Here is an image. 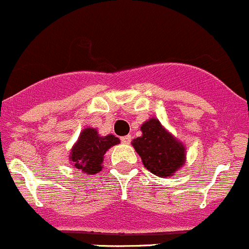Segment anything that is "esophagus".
I'll list each match as a JSON object with an SVG mask.
<instances>
[{
  "label": "esophagus",
  "instance_id": "1",
  "mask_svg": "<svg viewBox=\"0 0 249 249\" xmlns=\"http://www.w3.org/2000/svg\"><path fill=\"white\" fill-rule=\"evenodd\" d=\"M130 140H132V137H130V135H125V137L121 138V142H124V144H129Z\"/></svg>",
  "mask_w": 249,
  "mask_h": 249
}]
</instances>
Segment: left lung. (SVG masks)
Returning <instances> with one entry per match:
<instances>
[{
	"label": "left lung",
	"instance_id": "8db88e82",
	"mask_svg": "<svg viewBox=\"0 0 249 249\" xmlns=\"http://www.w3.org/2000/svg\"><path fill=\"white\" fill-rule=\"evenodd\" d=\"M142 137L132 142L144 167L160 178L171 177L185 163V146L157 119L142 124Z\"/></svg>",
	"mask_w": 249,
	"mask_h": 249
}]
</instances>
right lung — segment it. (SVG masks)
<instances>
[{
  "label": "right lung",
  "mask_w": 249,
  "mask_h": 249,
  "mask_svg": "<svg viewBox=\"0 0 249 249\" xmlns=\"http://www.w3.org/2000/svg\"><path fill=\"white\" fill-rule=\"evenodd\" d=\"M120 139L109 134L100 137L94 128H85L81 132L78 140L70 152V161L75 168L86 174H97L102 171L104 155L114 145H117Z\"/></svg>",
  "instance_id": "obj_1"
}]
</instances>
